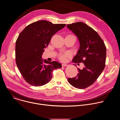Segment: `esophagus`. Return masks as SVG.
<instances>
[{
  "label": "esophagus",
  "instance_id": "34e87169",
  "mask_svg": "<svg viewBox=\"0 0 120 120\" xmlns=\"http://www.w3.org/2000/svg\"><path fill=\"white\" fill-rule=\"evenodd\" d=\"M62 66H66L68 65V64H62Z\"/></svg>",
  "mask_w": 120,
  "mask_h": 120
}]
</instances>
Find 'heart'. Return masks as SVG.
Segmentation results:
<instances>
[{
    "mask_svg": "<svg viewBox=\"0 0 120 120\" xmlns=\"http://www.w3.org/2000/svg\"><path fill=\"white\" fill-rule=\"evenodd\" d=\"M66 37L72 38H74L75 39V40H76V37L73 35H68L66 36ZM70 56H71L70 53L68 52H64L63 53H61V54H59V58L62 61H65L66 60V59L67 57H68Z\"/></svg>",
    "mask_w": 120,
    "mask_h": 120,
    "instance_id": "1",
    "label": "heart"
}]
</instances>
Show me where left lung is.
I'll list each match as a JSON object with an SVG mask.
<instances>
[{
  "mask_svg": "<svg viewBox=\"0 0 120 120\" xmlns=\"http://www.w3.org/2000/svg\"><path fill=\"white\" fill-rule=\"evenodd\" d=\"M67 27L77 36L80 43L73 62H82L84 65L82 69H78L76 76L68 78V81L75 88L85 89L93 84L104 70L106 48L98 34L85 23L76 22L68 24Z\"/></svg>",
  "mask_w": 120,
  "mask_h": 120,
  "instance_id": "left-lung-1",
  "label": "left lung"
}]
</instances>
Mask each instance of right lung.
<instances>
[{"mask_svg":"<svg viewBox=\"0 0 120 120\" xmlns=\"http://www.w3.org/2000/svg\"><path fill=\"white\" fill-rule=\"evenodd\" d=\"M65 26L40 20L26 26L19 35L15 42L16 64L24 79L33 86L48 83L53 71L62 67L58 62L43 60L42 56L52 37Z\"/></svg>","mask_w":120,"mask_h":120,"instance_id":"1","label":"right lung"}]
</instances>
